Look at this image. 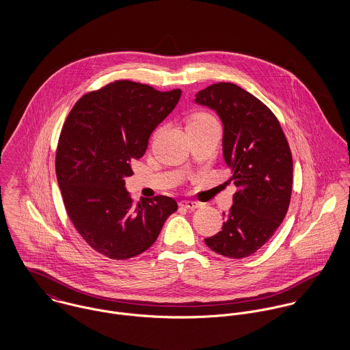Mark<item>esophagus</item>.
<instances>
[{
  "label": "esophagus",
  "mask_w": 350,
  "mask_h": 350,
  "mask_svg": "<svg viewBox=\"0 0 350 350\" xmlns=\"http://www.w3.org/2000/svg\"><path fill=\"white\" fill-rule=\"evenodd\" d=\"M179 206L183 207V208H187V210H196V208L202 206V203L197 202V200H182L179 203Z\"/></svg>",
  "instance_id": "esophagus-1"
}]
</instances>
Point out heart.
I'll list each match as a JSON object with an SVG mask.
<instances>
[{
    "label": "heart",
    "mask_w": 350,
    "mask_h": 350,
    "mask_svg": "<svg viewBox=\"0 0 350 350\" xmlns=\"http://www.w3.org/2000/svg\"><path fill=\"white\" fill-rule=\"evenodd\" d=\"M210 122H217L215 118L206 113V111H197L194 113L190 118H189V124L187 126H196V125H204V124H210Z\"/></svg>",
    "instance_id": "obj_1"
}]
</instances>
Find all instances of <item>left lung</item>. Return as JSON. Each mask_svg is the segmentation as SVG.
I'll return each instance as SVG.
<instances>
[{
  "mask_svg": "<svg viewBox=\"0 0 350 350\" xmlns=\"http://www.w3.org/2000/svg\"><path fill=\"white\" fill-rule=\"evenodd\" d=\"M224 124V159L237 191L215 236L204 239L215 253L243 258L260 250L283 222L293 193V154L279 120L258 98L230 82L197 94Z\"/></svg>",
  "mask_w": 350,
  "mask_h": 350,
  "instance_id": "8db88e82",
  "label": "left lung"
}]
</instances>
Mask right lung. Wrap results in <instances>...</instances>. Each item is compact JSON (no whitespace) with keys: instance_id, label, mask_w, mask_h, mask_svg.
I'll return each mask as SVG.
<instances>
[{"instance_id":"add662e5","label":"right lung","mask_w":350,"mask_h":350,"mask_svg":"<svg viewBox=\"0 0 350 350\" xmlns=\"http://www.w3.org/2000/svg\"><path fill=\"white\" fill-rule=\"evenodd\" d=\"M180 94L114 81L82 96L63 124L55 170L67 215L81 237L111 260L148 250L178 210L165 196L135 204L124 178L133 175L131 163L144 156L150 133Z\"/></svg>"}]
</instances>
